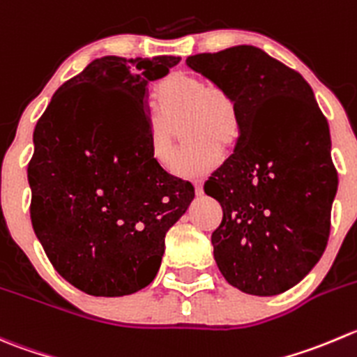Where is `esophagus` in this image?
<instances>
[{"label": "esophagus", "instance_id": "obj_1", "mask_svg": "<svg viewBox=\"0 0 357 357\" xmlns=\"http://www.w3.org/2000/svg\"><path fill=\"white\" fill-rule=\"evenodd\" d=\"M193 186H195V193H197V195H202V193H204L202 181H200V179H197V181L193 183Z\"/></svg>", "mask_w": 357, "mask_h": 357}]
</instances>
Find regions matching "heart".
I'll use <instances>...</instances> for the list:
<instances>
[{
    "instance_id": "1",
    "label": "heart",
    "mask_w": 357,
    "mask_h": 357,
    "mask_svg": "<svg viewBox=\"0 0 357 357\" xmlns=\"http://www.w3.org/2000/svg\"><path fill=\"white\" fill-rule=\"evenodd\" d=\"M158 115L150 122L151 160L171 169L178 151V130L188 146L176 162L181 178H199L218 165L221 150L230 151L241 137L242 120L234 94L220 83L174 71L157 86Z\"/></svg>"
}]
</instances>
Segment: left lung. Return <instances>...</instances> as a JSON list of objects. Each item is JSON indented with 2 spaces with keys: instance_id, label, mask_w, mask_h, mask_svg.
Returning a JSON list of instances; mask_svg holds the SVG:
<instances>
[{
  "instance_id": "left-lung-1",
  "label": "left lung",
  "mask_w": 357,
  "mask_h": 357,
  "mask_svg": "<svg viewBox=\"0 0 357 357\" xmlns=\"http://www.w3.org/2000/svg\"><path fill=\"white\" fill-rule=\"evenodd\" d=\"M186 64L227 86L242 120L234 153L204 185L223 209L211 235L218 268L248 295L288 291L330 237L338 176L326 119L300 73L251 45Z\"/></svg>"
}]
</instances>
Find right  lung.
Returning <instances> with one entry per match:
<instances>
[{
  "instance_id": "1",
  "label": "right lung",
  "mask_w": 357,
  "mask_h": 357,
  "mask_svg": "<svg viewBox=\"0 0 357 357\" xmlns=\"http://www.w3.org/2000/svg\"><path fill=\"white\" fill-rule=\"evenodd\" d=\"M179 57L96 59L52 98L27 165L31 221L55 271L92 296L150 284L195 197L150 155L148 83Z\"/></svg>"
}]
</instances>
